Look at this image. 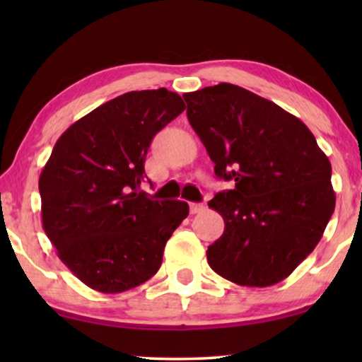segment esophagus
I'll list each match as a JSON object with an SVG mask.
<instances>
[{"label":"esophagus","instance_id":"1","mask_svg":"<svg viewBox=\"0 0 362 362\" xmlns=\"http://www.w3.org/2000/svg\"><path fill=\"white\" fill-rule=\"evenodd\" d=\"M204 202H191L189 204V211L191 214H199V212L204 211Z\"/></svg>","mask_w":362,"mask_h":362}]
</instances>
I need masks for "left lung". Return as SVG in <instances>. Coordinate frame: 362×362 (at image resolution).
Masks as SVG:
<instances>
[{
	"label": "left lung",
	"mask_w": 362,
	"mask_h": 362,
	"mask_svg": "<svg viewBox=\"0 0 362 362\" xmlns=\"http://www.w3.org/2000/svg\"><path fill=\"white\" fill-rule=\"evenodd\" d=\"M182 98L216 176L234 182L209 201L226 224L207 247L211 269L242 286L279 284L333 216L328 156L300 118L239 86L222 82Z\"/></svg>",
	"instance_id": "left-lung-1"
}]
</instances>
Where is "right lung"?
I'll use <instances>...</instances> for the list:
<instances>
[{
    "label": "right lung",
    "mask_w": 362,
    "mask_h": 362,
    "mask_svg": "<svg viewBox=\"0 0 362 362\" xmlns=\"http://www.w3.org/2000/svg\"><path fill=\"white\" fill-rule=\"evenodd\" d=\"M186 105L176 92H128L59 138L39 177L42 227L62 264L90 288L122 293L151 279L185 201L140 189L151 140ZM150 181V180H148Z\"/></svg>",
    "instance_id": "1"
}]
</instances>
